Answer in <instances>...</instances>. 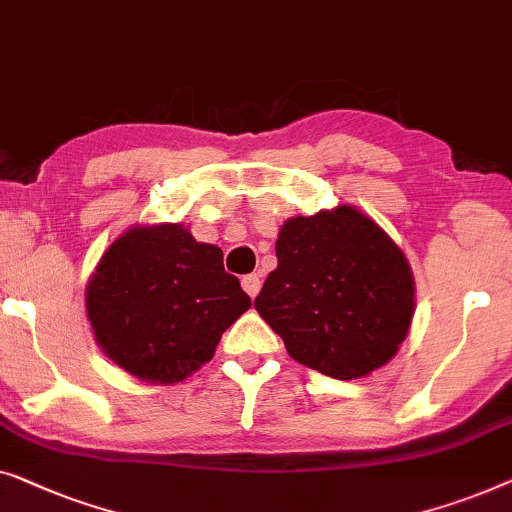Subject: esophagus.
Segmentation results:
<instances>
[{"label":"esophagus","mask_w":512,"mask_h":512,"mask_svg":"<svg viewBox=\"0 0 512 512\" xmlns=\"http://www.w3.org/2000/svg\"><path fill=\"white\" fill-rule=\"evenodd\" d=\"M241 285H243V290H246L250 297L255 299L259 294V287H262V278H259L257 273H248V276L241 278Z\"/></svg>","instance_id":"esophagus-1"}]
</instances>
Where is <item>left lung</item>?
I'll list each match as a JSON object with an SVG mask.
<instances>
[{"label": "left lung", "mask_w": 512, "mask_h": 512, "mask_svg": "<svg viewBox=\"0 0 512 512\" xmlns=\"http://www.w3.org/2000/svg\"><path fill=\"white\" fill-rule=\"evenodd\" d=\"M276 257L255 308L299 364L357 380L397 355L413 322L415 280L376 220L350 204L297 215L280 227Z\"/></svg>", "instance_id": "1"}]
</instances>
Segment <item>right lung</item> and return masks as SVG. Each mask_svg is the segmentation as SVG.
<instances>
[{"label": "right lung", "mask_w": 512, "mask_h": 512, "mask_svg": "<svg viewBox=\"0 0 512 512\" xmlns=\"http://www.w3.org/2000/svg\"><path fill=\"white\" fill-rule=\"evenodd\" d=\"M250 304L222 250L183 222L134 225L104 250L85 285V313L104 355L153 385L211 362L222 331Z\"/></svg>", "instance_id": "add662e5"}]
</instances>
